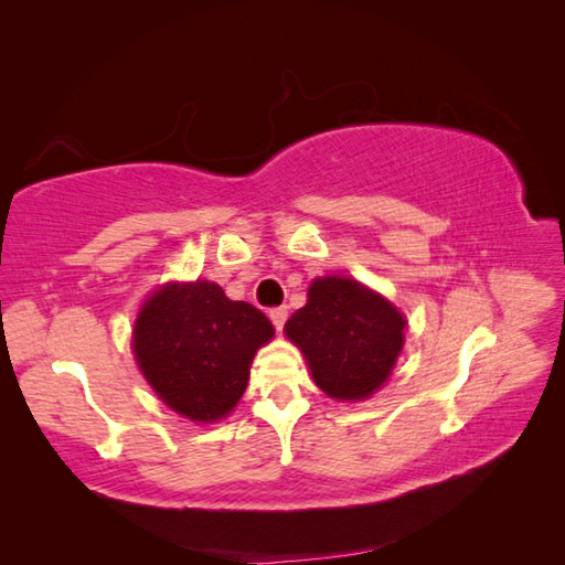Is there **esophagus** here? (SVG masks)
I'll return each instance as SVG.
<instances>
[{
    "label": "esophagus",
    "mask_w": 565,
    "mask_h": 565,
    "mask_svg": "<svg viewBox=\"0 0 565 565\" xmlns=\"http://www.w3.org/2000/svg\"><path fill=\"white\" fill-rule=\"evenodd\" d=\"M270 321L275 324V329H282L285 321H287V307H275L270 309Z\"/></svg>",
    "instance_id": "34e87169"
}]
</instances>
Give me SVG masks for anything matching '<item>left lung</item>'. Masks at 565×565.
I'll list each match as a JSON object with an SVG mask.
<instances>
[{"instance_id": "left-lung-1", "label": "left lung", "mask_w": 565, "mask_h": 565, "mask_svg": "<svg viewBox=\"0 0 565 565\" xmlns=\"http://www.w3.org/2000/svg\"><path fill=\"white\" fill-rule=\"evenodd\" d=\"M307 305L287 319L290 337L329 397L363 399L385 383L405 341V319L351 278H317Z\"/></svg>"}]
</instances>
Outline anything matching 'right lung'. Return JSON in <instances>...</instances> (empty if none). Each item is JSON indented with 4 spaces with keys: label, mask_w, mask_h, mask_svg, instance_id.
Masks as SVG:
<instances>
[{
    "label": "right lung",
    "mask_w": 565,
    "mask_h": 565,
    "mask_svg": "<svg viewBox=\"0 0 565 565\" xmlns=\"http://www.w3.org/2000/svg\"><path fill=\"white\" fill-rule=\"evenodd\" d=\"M273 333L260 309L198 280L153 292L136 319L134 353L170 409L192 422H214L246 393L253 355Z\"/></svg>",
    "instance_id": "obj_1"
}]
</instances>
